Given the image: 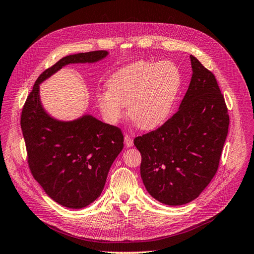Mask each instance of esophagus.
<instances>
[{
  "label": "esophagus",
  "instance_id": "obj_1",
  "mask_svg": "<svg viewBox=\"0 0 254 254\" xmlns=\"http://www.w3.org/2000/svg\"><path fill=\"white\" fill-rule=\"evenodd\" d=\"M124 141H125V145L127 146V147H131V146H133V140L131 139V136H130V135L125 134Z\"/></svg>",
  "mask_w": 254,
  "mask_h": 254
}]
</instances>
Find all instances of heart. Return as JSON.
Listing matches in <instances>:
<instances>
[{
    "mask_svg": "<svg viewBox=\"0 0 254 254\" xmlns=\"http://www.w3.org/2000/svg\"><path fill=\"white\" fill-rule=\"evenodd\" d=\"M181 74L171 61L139 60L120 68L107 80L108 91L97 96L104 118L110 124L124 115L143 130H152L170 119L178 97Z\"/></svg>",
    "mask_w": 254,
    "mask_h": 254,
    "instance_id": "1",
    "label": "heart"
}]
</instances>
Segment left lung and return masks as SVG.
I'll return each instance as SVG.
<instances>
[{"instance_id": "left-lung-1", "label": "left lung", "mask_w": 254, "mask_h": 254, "mask_svg": "<svg viewBox=\"0 0 254 254\" xmlns=\"http://www.w3.org/2000/svg\"><path fill=\"white\" fill-rule=\"evenodd\" d=\"M193 75L179 110L162 126L134 139L148 193L167 205L194 200L217 172L229 128L214 74L190 56Z\"/></svg>"}]
</instances>
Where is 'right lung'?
Returning <instances> with one entry per match:
<instances>
[{
	"label": "right lung",
	"instance_id": "right-lung-1",
	"mask_svg": "<svg viewBox=\"0 0 254 254\" xmlns=\"http://www.w3.org/2000/svg\"><path fill=\"white\" fill-rule=\"evenodd\" d=\"M107 55V51H94L61 58L38 77L22 109L29 170L54 201L70 209H81L101 196L124 147V135L88 114L70 122L53 119L41 105L39 84L66 64H93Z\"/></svg>",
	"mask_w": 254,
	"mask_h": 254
}]
</instances>
